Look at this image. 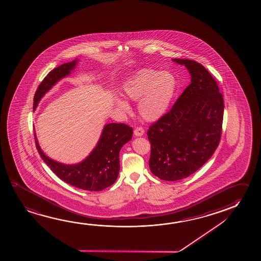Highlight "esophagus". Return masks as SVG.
Masks as SVG:
<instances>
[{"label":"esophagus","instance_id":"1","mask_svg":"<svg viewBox=\"0 0 261 261\" xmlns=\"http://www.w3.org/2000/svg\"><path fill=\"white\" fill-rule=\"evenodd\" d=\"M144 133H145V131L142 127H137L134 130V134H135L136 137H142L144 135Z\"/></svg>","mask_w":261,"mask_h":261}]
</instances>
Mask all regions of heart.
Returning <instances> with one entry per match:
<instances>
[{
    "instance_id": "obj_1",
    "label": "heart",
    "mask_w": 261,
    "mask_h": 261,
    "mask_svg": "<svg viewBox=\"0 0 261 261\" xmlns=\"http://www.w3.org/2000/svg\"><path fill=\"white\" fill-rule=\"evenodd\" d=\"M177 90V80L169 71L144 69L126 82L124 96L132 101H139L138 111L142 118L148 122L160 119L166 113ZM117 107L128 110V103L123 99H116Z\"/></svg>"
}]
</instances>
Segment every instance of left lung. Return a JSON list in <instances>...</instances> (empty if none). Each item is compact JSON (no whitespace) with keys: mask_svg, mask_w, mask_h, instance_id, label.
Here are the masks:
<instances>
[{"mask_svg":"<svg viewBox=\"0 0 261 261\" xmlns=\"http://www.w3.org/2000/svg\"><path fill=\"white\" fill-rule=\"evenodd\" d=\"M172 60L186 66L191 83L171 110L147 131L150 170L166 181L188 177L212 156L221 137L224 114L222 94L210 72L196 61Z\"/></svg>","mask_w":261,"mask_h":261,"instance_id":"8db88e82","label":"left lung"}]
</instances>
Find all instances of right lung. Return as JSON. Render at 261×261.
<instances>
[{
  "instance_id": "obj_1",
  "label": "right lung",
  "mask_w": 261,
  "mask_h": 261,
  "mask_svg": "<svg viewBox=\"0 0 261 261\" xmlns=\"http://www.w3.org/2000/svg\"><path fill=\"white\" fill-rule=\"evenodd\" d=\"M78 60L61 64L51 70L40 84L34 98V109L40 100L57 82L69 75L75 68ZM133 129L124 124L111 123L103 126L94 149L81 162L66 165L57 162L43 153L35 132L38 153L48 167L65 183L88 191H101L116 182L119 174V152L124 144L132 139Z\"/></svg>"
}]
</instances>
